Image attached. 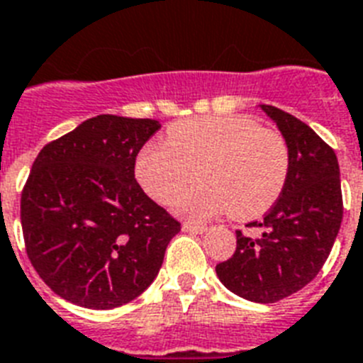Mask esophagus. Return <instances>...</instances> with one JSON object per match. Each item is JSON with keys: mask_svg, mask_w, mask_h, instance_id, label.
<instances>
[{"mask_svg": "<svg viewBox=\"0 0 363 363\" xmlns=\"http://www.w3.org/2000/svg\"><path fill=\"white\" fill-rule=\"evenodd\" d=\"M182 229L188 233H196V235H201V233L207 231V228H205V225H196V223H184V225H182Z\"/></svg>", "mask_w": 363, "mask_h": 363, "instance_id": "esophagus-1", "label": "esophagus"}]
</instances>
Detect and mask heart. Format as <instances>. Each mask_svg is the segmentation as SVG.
Instances as JSON below:
<instances>
[{
	"instance_id": "obj_1",
	"label": "heart",
	"mask_w": 363,
	"mask_h": 363,
	"mask_svg": "<svg viewBox=\"0 0 363 363\" xmlns=\"http://www.w3.org/2000/svg\"><path fill=\"white\" fill-rule=\"evenodd\" d=\"M285 138L248 115H211L181 121L167 143H149L135 158V179L162 205H169L199 172L201 184L179 197L175 208L191 220L229 211L250 220L278 201L289 179Z\"/></svg>"
}]
</instances>
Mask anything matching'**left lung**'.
<instances>
[{
	"label": "left lung",
	"mask_w": 363,
	"mask_h": 363,
	"mask_svg": "<svg viewBox=\"0 0 363 363\" xmlns=\"http://www.w3.org/2000/svg\"><path fill=\"white\" fill-rule=\"evenodd\" d=\"M278 125L291 152L281 196L261 222L259 238L237 231V250L216 264L220 281L246 300L274 304L287 298L320 272L343 220L340 164L334 149L287 111L261 104Z\"/></svg>",
	"instance_id": "obj_1"
}]
</instances>
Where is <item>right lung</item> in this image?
<instances>
[{"mask_svg": "<svg viewBox=\"0 0 363 363\" xmlns=\"http://www.w3.org/2000/svg\"><path fill=\"white\" fill-rule=\"evenodd\" d=\"M155 119L96 115L43 147L20 199L28 257L55 294L91 309L140 296L181 223L141 190L135 156Z\"/></svg>", "mask_w": 363, "mask_h": 363, "instance_id": "right-lung-1", "label": "right lung"}]
</instances>
